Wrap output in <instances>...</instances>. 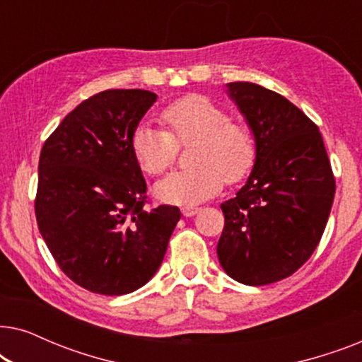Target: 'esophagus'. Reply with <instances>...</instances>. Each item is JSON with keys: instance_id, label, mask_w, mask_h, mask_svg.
<instances>
[{"instance_id": "obj_1", "label": "esophagus", "mask_w": 362, "mask_h": 362, "mask_svg": "<svg viewBox=\"0 0 362 362\" xmlns=\"http://www.w3.org/2000/svg\"><path fill=\"white\" fill-rule=\"evenodd\" d=\"M182 216H186V217H192V216H196L197 212H199V207H196V206H186V207H182Z\"/></svg>"}]
</instances>
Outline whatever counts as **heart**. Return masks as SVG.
<instances>
[{
	"label": "heart",
	"instance_id": "obj_1",
	"mask_svg": "<svg viewBox=\"0 0 362 362\" xmlns=\"http://www.w3.org/2000/svg\"><path fill=\"white\" fill-rule=\"evenodd\" d=\"M161 128L141 123L133 133L132 150L148 175H160L176 158V145H189L191 168L175 171L155 185L163 202L192 206L209 199L227 182L249 175L255 143L244 123L230 120L224 107L204 95H186L161 112Z\"/></svg>",
	"mask_w": 362,
	"mask_h": 362
}]
</instances>
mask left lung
<instances>
[{
	"instance_id": "left-lung-1",
	"label": "left lung",
	"mask_w": 362,
	"mask_h": 362,
	"mask_svg": "<svg viewBox=\"0 0 362 362\" xmlns=\"http://www.w3.org/2000/svg\"><path fill=\"white\" fill-rule=\"evenodd\" d=\"M255 143V161L235 197L222 202L219 264L244 285L286 279L313 254L334 199V176L318 127L280 93L226 83Z\"/></svg>"
}]
</instances>
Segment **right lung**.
<instances>
[{"label": "right lung", "instance_id": "add662e5", "mask_svg": "<svg viewBox=\"0 0 362 362\" xmlns=\"http://www.w3.org/2000/svg\"><path fill=\"white\" fill-rule=\"evenodd\" d=\"M158 95L105 90L64 118L39 156L36 219L57 265L102 295H127L160 269L180 221L176 206L145 207L133 133Z\"/></svg>", "mask_w": 362, "mask_h": 362}]
</instances>
